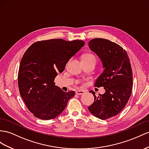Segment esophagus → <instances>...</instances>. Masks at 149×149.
Here are the masks:
<instances>
[{"label":"esophagus","mask_w":149,"mask_h":149,"mask_svg":"<svg viewBox=\"0 0 149 149\" xmlns=\"http://www.w3.org/2000/svg\"><path fill=\"white\" fill-rule=\"evenodd\" d=\"M84 93H85V91H82V90H77V91H76V92H75V93L78 95H82L84 94Z\"/></svg>","instance_id":"1"}]
</instances>
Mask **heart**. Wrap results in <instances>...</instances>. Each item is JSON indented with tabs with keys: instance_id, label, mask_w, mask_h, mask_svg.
<instances>
[{
	"instance_id": "obj_1",
	"label": "heart",
	"mask_w": 149,
	"mask_h": 149,
	"mask_svg": "<svg viewBox=\"0 0 149 149\" xmlns=\"http://www.w3.org/2000/svg\"><path fill=\"white\" fill-rule=\"evenodd\" d=\"M82 60H96V56H95L93 54H91V53H87V54H86L84 55Z\"/></svg>"
}]
</instances>
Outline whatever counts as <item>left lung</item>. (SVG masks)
I'll list each match as a JSON object with an SVG mask.
<instances>
[{
    "label": "left lung",
    "mask_w": 149,
    "mask_h": 149,
    "mask_svg": "<svg viewBox=\"0 0 149 149\" xmlns=\"http://www.w3.org/2000/svg\"><path fill=\"white\" fill-rule=\"evenodd\" d=\"M90 49L99 56L104 71L99 76L94 86L103 87V94L95 95L89 107L90 113L101 120L117 115L123 109L131 96L133 75L127 52L121 46L102 38H94L89 42Z\"/></svg>",
    "instance_id": "obj_1"
}]
</instances>
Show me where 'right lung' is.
<instances>
[{
  "label": "right lung",
  "instance_id": "1",
  "mask_svg": "<svg viewBox=\"0 0 149 149\" xmlns=\"http://www.w3.org/2000/svg\"><path fill=\"white\" fill-rule=\"evenodd\" d=\"M85 43L82 40L63 39L39 41L27 49L18 72L20 95L29 111L41 120H52L65 108L75 96L55 86V77Z\"/></svg>",
  "mask_w": 149,
  "mask_h": 149
}]
</instances>
